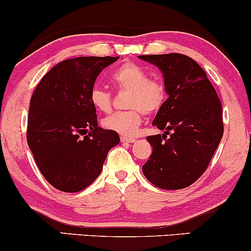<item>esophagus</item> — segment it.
I'll list each match as a JSON object with an SVG mask.
<instances>
[{
    "label": "esophagus",
    "mask_w": 251,
    "mask_h": 251,
    "mask_svg": "<svg viewBox=\"0 0 251 251\" xmlns=\"http://www.w3.org/2000/svg\"><path fill=\"white\" fill-rule=\"evenodd\" d=\"M122 143H126V144H132V143H135V139H134V138L122 137Z\"/></svg>",
    "instance_id": "1"
}]
</instances>
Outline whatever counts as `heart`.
<instances>
[{
    "mask_svg": "<svg viewBox=\"0 0 251 251\" xmlns=\"http://www.w3.org/2000/svg\"><path fill=\"white\" fill-rule=\"evenodd\" d=\"M112 81L119 89L128 91L126 112H117L102 120V126L108 131L132 137L142 125L143 112L154 113L164 105L166 89L163 82L149 79L148 72L133 62L124 63L112 74ZM92 105L98 111L107 113L112 107V97L105 89L94 87L89 94Z\"/></svg>",
    "mask_w": 251,
    "mask_h": 251,
    "instance_id": "obj_1",
    "label": "heart"
}]
</instances>
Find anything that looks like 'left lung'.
I'll return each mask as SVG.
<instances>
[{"label": "left lung", "mask_w": 251, "mask_h": 251, "mask_svg": "<svg viewBox=\"0 0 251 251\" xmlns=\"http://www.w3.org/2000/svg\"><path fill=\"white\" fill-rule=\"evenodd\" d=\"M138 57L162 72L169 97L152 123L164 133L146 138L153 151L143 174L159 189L188 188L208 168L223 137L221 100L191 57L177 53Z\"/></svg>", "instance_id": "obj_1"}]
</instances>
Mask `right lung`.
<instances>
[{"label": "right lung", "mask_w": 251, "mask_h": 251, "mask_svg": "<svg viewBox=\"0 0 251 251\" xmlns=\"http://www.w3.org/2000/svg\"><path fill=\"white\" fill-rule=\"evenodd\" d=\"M119 56H80L46 73L30 99L27 142L37 168L63 192L81 191L101 174L117 132L98 126L89 94L97 76Z\"/></svg>", "instance_id": "right-lung-1"}]
</instances>
